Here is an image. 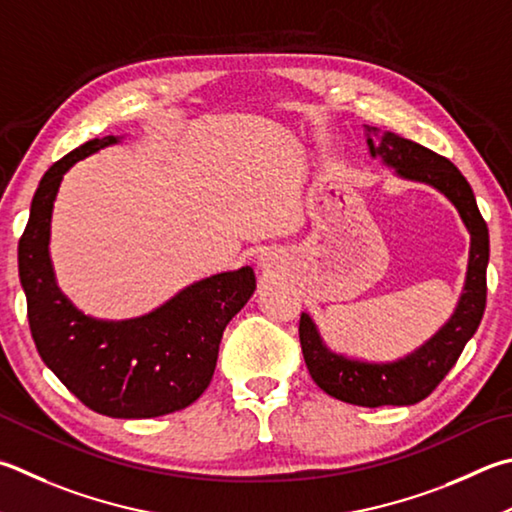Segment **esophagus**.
Segmentation results:
<instances>
[{"label":"esophagus","mask_w":512,"mask_h":512,"mask_svg":"<svg viewBox=\"0 0 512 512\" xmlns=\"http://www.w3.org/2000/svg\"><path fill=\"white\" fill-rule=\"evenodd\" d=\"M273 266H275V259H273L271 255L264 253V255L257 257V268H259V271H262V273H271Z\"/></svg>","instance_id":"obj_1"}]
</instances>
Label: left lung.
Listing matches in <instances>:
<instances>
[{
	"label": "left lung",
	"mask_w": 512,
	"mask_h": 512,
	"mask_svg": "<svg viewBox=\"0 0 512 512\" xmlns=\"http://www.w3.org/2000/svg\"><path fill=\"white\" fill-rule=\"evenodd\" d=\"M365 136L371 159L392 167L398 179L430 185L459 212L470 235L466 280L450 318L421 347L401 358L376 362L333 351L306 311L300 318L302 353L315 385L342 403L360 407L414 405L430 396L454 367L483 318L490 259L488 226L466 176L448 159L394 132H380L378 127L365 125Z\"/></svg>",
	"instance_id": "left-lung-1"
}]
</instances>
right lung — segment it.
Wrapping results in <instances>:
<instances>
[{
	"label": "right lung",
	"instance_id": "add662e5",
	"mask_svg": "<svg viewBox=\"0 0 512 512\" xmlns=\"http://www.w3.org/2000/svg\"><path fill=\"white\" fill-rule=\"evenodd\" d=\"M125 136L82 143L42 176L17 248L29 324L44 365L89 410L111 418H154L192 405L217 367L224 329L253 297L250 266L188 284L150 313L102 320L73 304L51 262V217L73 165Z\"/></svg>",
	"mask_w": 512,
	"mask_h": 512
}]
</instances>
